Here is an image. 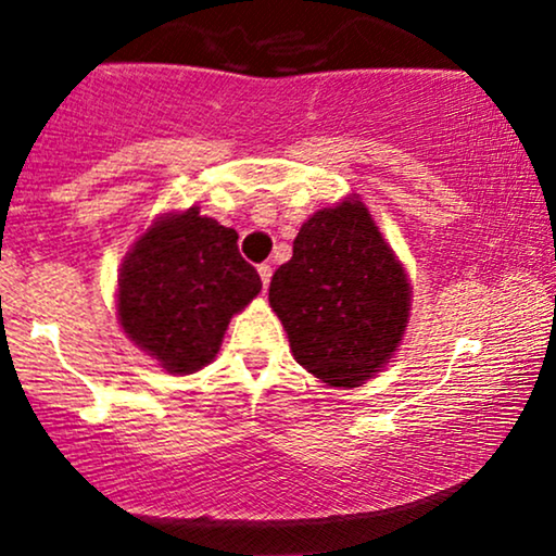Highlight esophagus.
<instances>
[{"label":"esophagus","mask_w":556,"mask_h":556,"mask_svg":"<svg viewBox=\"0 0 556 556\" xmlns=\"http://www.w3.org/2000/svg\"><path fill=\"white\" fill-rule=\"evenodd\" d=\"M258 277H261V285H264V292H266V287H269V282H271V266L261 264L258 266Z\"/></svg>","instance_id":"1"}]
</instances>
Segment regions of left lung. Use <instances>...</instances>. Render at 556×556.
I'll return each mask as SVG.
<instances>
[{
    "label": "left lung",
    "mask_w": 556,
    "mask_h": 556,
    "mask_svg": "<svg viewBox=\"0 0 556 556\" xmlns=\"http://www.w3.org/2000/svg\"><path fill=\"white\" fill-rule=\"evenodd\" d=\"M269 303L305 371L329 387H361L400 348L410 282L366 203L350 195L303 222Z\"/></svg>",
    "instance_id": "left-lung-1"
}]
</instances>
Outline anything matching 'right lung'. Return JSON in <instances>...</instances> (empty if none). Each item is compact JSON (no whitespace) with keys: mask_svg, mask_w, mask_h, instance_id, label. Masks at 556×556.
Segmentation results:
<instances>
[{"mask_svg":"<svg viewBox=\"0 0 556 556\" xmlns=\"http://www.w3.org/2000/svg\"><path fill=\"white\" fill-rule=\"evenodd\" d=\"M258 292L238 232L190 206L159 216L132 242L119 266L117 321L164 371L195 374L216 358L229 318Z\"/></svg>","mask_w":556,"mask_h":556,"instance_id":"add662e5","label":"right lung"}]
</instances>
